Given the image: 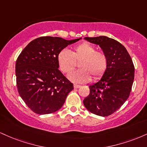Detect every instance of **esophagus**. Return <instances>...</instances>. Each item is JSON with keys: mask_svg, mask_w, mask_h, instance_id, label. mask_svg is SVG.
<instances>
[{"mask_svg": "<svg viewBox=\"0 0 147 147\" xmlns=\"http://www.w3.org/2000/svg\"><path fill=\"white\" fill-rule=\"evenodd\" d=\"M74 88H80V86L77 85V84H74Z\"/></svg>", "mask_w": 147, "mask_h": 147, "instance_id": "1", "label": "esophagus"}]
</instances>
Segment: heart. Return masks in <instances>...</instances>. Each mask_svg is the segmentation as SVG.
<instances>
[{
    "label": "heart",
    "instance_id": "1",
    "mask_svg": "<svg viewBox=\"0 0 147 147\" xmlns=\"http://www.w3.org/2000/svg\"><path fill=\"white\" fill-rule=\"evenodd\" d=\"M59 68L63 74H68L79 62L78 70L69 74L68 79L74 83L84 84L92 79H99L106 72L108 58L104 52L97 51V48L88 42L76 45L72 52L61 50L57 56Z\"/></svg>",
    "mask_w": 147,
    "mask_h": 147
}]
</instances>
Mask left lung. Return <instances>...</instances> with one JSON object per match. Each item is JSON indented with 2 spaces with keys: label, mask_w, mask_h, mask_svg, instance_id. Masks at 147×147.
I'll return each instance as SVG.
<instances>
[{
  "label": "left lung",
  "mask_w": 147,
  "mask_h": 147,
  "mask_svg": "<svg viewBox=\"0 0 147 147\" xmlns=\"http://www.w3.org/2000/svg\"><path fill=\"white\" fill-rule=\"evenodd\" d=\"M84 38L100 46L107 56L108 66L102 79L89 86L90 94L83 102L90 113L106 117L129 98L134 80V65L125 47L113 38L105 36Z\"/></svg>",
  "instance_id": "8db88e82"
}]
</instances>
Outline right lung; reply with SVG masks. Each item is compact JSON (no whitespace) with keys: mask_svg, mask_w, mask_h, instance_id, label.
I'll use <instances>...</instances> for the list:
<instances>
[{"mask_svg":"<svg viewBox=\"0 0 147 147\" xmlns=\"http://www.w3.org/2000/svg\"><path fill=\"white\" fill-rule=\"evenodd\" d=\"M77 39L41 36L23 49L16 62V86L20 96L34 113L50 114L59 110L72 84L59 70L57 56Z\"/></svg>","mask_w":147,"mask_h":147,"instance_id":"obj_1","label":"right lung"}]
</instances>
